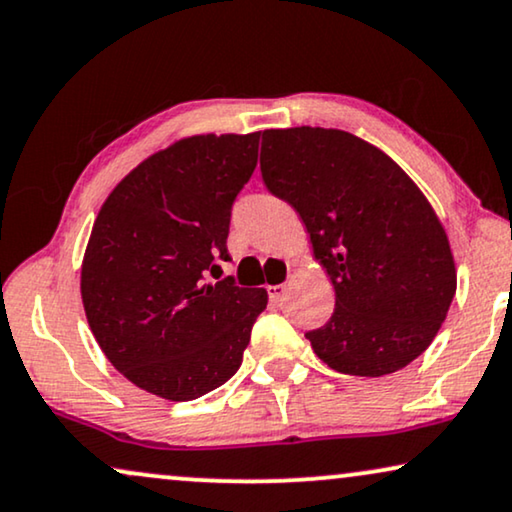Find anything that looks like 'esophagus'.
I'll return each mask as SVG.
<instances>
[{"label":"esophagus","mask_w":512,"mask_h":512,"mask_svg":"<svg viewBox=\"0 0 512 512\" xmlns=\"http://www.w3.org/2000/svg\"><path fill=\"white\" fill-rule=\"evenodd\" d=\"M285 290H288V288H285V285H269L267 292H269L271 302H281L283 295H285Z\"/></svg>","instance_id":"esophagus-1"}]
</instances>
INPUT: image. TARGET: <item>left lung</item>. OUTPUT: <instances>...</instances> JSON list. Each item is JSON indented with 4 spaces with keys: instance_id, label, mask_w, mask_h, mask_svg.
<instances>
[{
    "instance_id": "obj_1",
    "label": "left lung",
    "mask_w": 512,
    "mask_h": 512,
    "mask_svg": "<svg viewBox=\"0 0 512 512\" xmlns=\"http://www.w3.org/2000/svg\"><path fill=\"white\" fill-rule=\"evenodd\" d=\"M262 180L302 217L335 288V313L306 332L327 367L384 377L419 358L456 292L447 231L412 177L337 128L262 133Z\"/></svg>"
}]
</instances>
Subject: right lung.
Returning <instances> with one entry per match:
<instances>
[{
    "label": "right lung",
    "instance_id": "right-lung-1",
    "mask_svg": "<svg viewBox=\"0 0 512 512\" xmlns=\"http://www.w3.org/2000/svg\"><path fill=\"white\" fill-rule=\"evenodd\" d=\"M260 133L192 135L138 163L102 203L81 262V302L109 363L185 403L234 377L267 290L208 276L227 262L231 203Z\"/></svg>",
    "mask_w": 512,
    "mask_h": 512
}]
</instances>
